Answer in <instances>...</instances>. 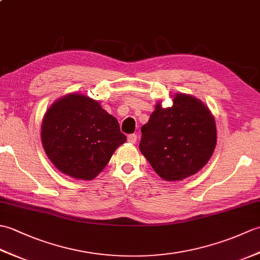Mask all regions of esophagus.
<instances>
[{"instance_id":"34e87169","label":"esophagus","mask_w":260,"mask_h":260,"mask_svg":"<svg viewBox=\"0 0 260 260\" xmlns=\"http://www.w3.org/2000/svg\"><path fill=\"white\" fill-rule=\"evenodd\" d=\"M127 141L132 143V144H135V143L137 142V135L136 134L128 135V136H127Z\"/></svg>"}]
</instances>
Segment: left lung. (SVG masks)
<instances>
[{
	"instance_id": "1",
	"label": "left lung",
	"mask_w": 260,
	"mask_h": 260,
	"mask_svg": "<svg viewBox=\"0 0 260 260\" xmlns=\"http://www.w3.org/2000/svg\"><path fill=\"white\" fill-rule=\"evenodd\" d=\"M141 132L140 151L165 181L196 174L217 144L213 115L201 101L186 93H175L168 108L157 103Z\"/></svg>"
}]
</instances>
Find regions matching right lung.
<instances>
[{"mask_svg": "<svg viewBox=\"0 0 260 260\" xmlns=\"http://www.w3.org/2000/svg\"><path fill=\"white\" fill-rule=\"evenodd\" d=\"M46 154L60 172L92 180L102 172L126 136L114 116L101 104L80 93L58 99L47 110L41 126Z\"/></svg>", "mask_w": 260, "mask_h": 260, "instance_id": "obj_1", "label": "right lung"}]
</instances>
